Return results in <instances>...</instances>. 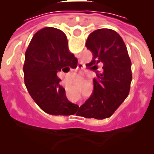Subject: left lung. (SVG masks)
I'll list each match as a JSON object with an SVG mask.
<instances>
[{"instance_id":"8db88e82","label":"left lung","mask_w":154,"mask_h":154,"mask_svg":"<svg viewBox=\"0 0 154 154\" xmlns=\"http://www.w3.org/2000/svg\"><path fill=\"white\" fill-rule=\"evenodd\" d=\"M86 46L93 55L86 66L96 72L97 77L93 79V92L77 114L97 119L109 118L130 89L132 72L127 48L120 35L110 29L91 33Z\"/></svg>"}]
</instances>
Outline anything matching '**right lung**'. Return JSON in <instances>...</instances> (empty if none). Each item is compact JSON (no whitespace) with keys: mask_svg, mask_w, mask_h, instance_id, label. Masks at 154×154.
Segmentation results:
<instances>
[{"mask_svg":"<svg viewBox=\"0 0 154 154\" xmlns=\"http://www.w3.org/2000/svg\"><path fill=\"white\" fill-rule=\"evenodd\" d=\"M77 59L68 49L67 36L58 29H41L25 52V84L29 93L44 112L52 116L76 113V105L67 100L59 85L57 72L77 67Z\"/></svg>","mask_w":154,"mask_h":154,"instance_id":"add662e5","label":"right lung"}]
</instances>
